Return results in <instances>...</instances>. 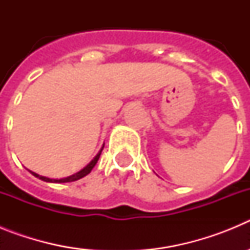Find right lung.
Segmentation results:
<instances>
[{
  "label": "right lung",
  "instance_id": "obj_1",
  "mask_svg": "<svg viewBox=\"0 0 250 250\" xmlns=\"http://www.w3.org/2000/svg\"><path fill=\"white\" fill-rule=\"evenodd\" d=\"M104 145H105V144H104ZM104 145H103V147H101V149H100V151H99L98 154H96V156H95V158L92 159V160L90 161L89 164H87L85 167H83V169H81L80 171H77V173L72 174V175L66 176V178L51 179V178H46V176H42V175H39V174L34 173V171H31V170H28V171H30V173L32 174V175H34V176H36V178L41 179V180H43V182H46V183H70V182H76V180H79V179H81V178H83V176L87 175V174H89L90 171H91V170L94 169V167H95V165H96V163H98L99 158H100L101 151H103V149H104Z\"/></svg>",
  "mask_w": 250,
  "mask_h": 250
}]
</instances>
